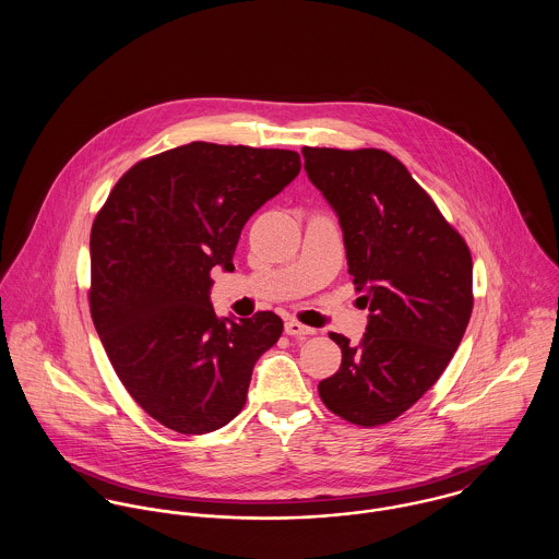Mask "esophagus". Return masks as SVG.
<instances>
[{
    "label": "esophagus",
    "instance_id": "obj_1",
    "mask_svg": "<svg viewBox=\"0 0 559 559\" xmlns=\"http://www.w3.org/2000/svg\"><path fill=\"white\" fill-rule=\"evenodd\" d=\"M286 333H288V335H297V337H301V335H312V333H314V329H312V326L301 324L299 320H288V322H286Z\"/></svg>",
    "mask_w": 559,
    "mask_h": 559
}]
</instances>
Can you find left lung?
<instances>
[{
	"label": "left lung",
	"instance_id": "8db88e82",
	"mask_svg": "<svg viewBox=\"0 0 559 559\" xmlns=\"http://www.w3.org/2000/svg\"><path fill=\"white\" fill-rule=\"evenodd\" d=\"M306 171L340 217L348 273L370 310L357 346L340 333L324 406L372 428L421 399L454 357L474 310L472 251L385 151L304 146Z\"/></svg>",
	"mask_w": 559,
	"mask_h": 559
}]
</instances>
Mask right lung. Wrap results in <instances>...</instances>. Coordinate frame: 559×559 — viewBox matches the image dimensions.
<instances>
[{"label":"right lung","instance_id":"right-lung-1","mask_svg":"<svg viewBox=\"0 0 559 559\" xmlns=\"http://www.w3.org/2000/svg\"><path fill=\"white\" fill-rule=\"evenodd\" d=\"M301 169L295 151L191 142L138 160L90 233V314L124 385L153 419L206 435L245 406L273 312L217 319L211 271H233L245 222Z\"/></svg>","mask_w":559,"mask_h":559}]
</instances>
